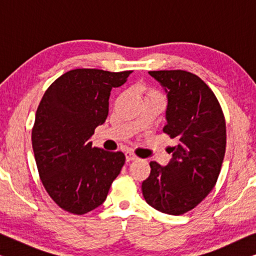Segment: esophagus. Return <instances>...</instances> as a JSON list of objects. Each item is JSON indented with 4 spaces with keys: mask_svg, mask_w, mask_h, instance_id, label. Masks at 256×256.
I'll return each instance as SVG.
<instances>
[{
    "mask_svg": "<svg viewBox=\"0 0 256 256\" xmlns=\"http://www.w3.org/2000/svg\"><path fill=\"white\" fill-rule=\"evenodd\" d=\"M138 160V157H136L134 154L126 152V160H127V162H132V160Z\"/></svg>",
    "mask_w": 256,
    "mask_h": 256,
    "instance_id": "esophagus-1",
    "label": "esophagus"
}]
</instances>
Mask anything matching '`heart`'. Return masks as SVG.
Returning a JSON list of instances; mask_svg holds the SVG:
<instances>
[{
  "mask_svg": "<svg viewBox=\"0 0 256 256\" xmlns=\"http://www.w3.org/2000/svg\"><path fill=\"white\" fill-rule=\"evenodd\" d=\"M152 96H155V98H160L158 94H157L156 92H154V90H148L146 92V98H152Z\"/></svg>",
  "mask_w": 256,
  "mask_h": 256,
  "instance_id": "heart-1",
  "label": "heart"
}]
</instances>
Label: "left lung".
Segmentation results:
<instances>
[{"label":"left lung","mask_w":256,"mask_h":256,"mask_svg":"<svg viewBox=\"0 0 256 256\" xmlns=\"http://www.w3.org/2000/svg\"><path fill=\"white\" fill-rule=\"evenodd\" d=\"M166 93L163 132L176 138L166 166L150 162L142 183L146 202L157 211L180 216L214 188L226 149V124L214 93L196 74L182 70L150 71Z\"/></svg>","instance_id":"1"}]
</instances>
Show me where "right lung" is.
Wrapping results in <instances>:
<instances>
[{
    "mask_svg": "<svg viewBox=\"0 0 256 256\" xmlns=\"http://www.w3.org/2000/svg\"><path fill=\"white\" fill-rule=\"evenodd\" d=\"M130 73L72 70L42 98L31 135L34 160L45 190L65 211L85 214L99 208L124 166V152L92 146L90 140L106 121L112 88Z\"/></svg>",
    "mask_w": 256,
    "mask_h": 256,
    "instance_id": "1",
    "label": "right lung"
}]
</instances>
